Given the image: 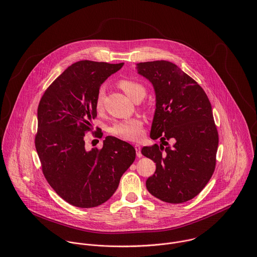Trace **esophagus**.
I'll list each match as a JSON object with an SVG mask.
<instances>
[{
    "instance_id": "obj_1",
    "label": "esophagus",
    "mask_w": 257,
    "mask_h": 257,
    "mask_svg": "<svg viewBox=\"0 0 257 257\" xmlns=\"http://www.w3.org/2000/svg\"><path fill=\"white\" fill-rule=\"evenodd\" d=\"M135 149H136V152H137V156L141 158V157L143 156V154H142V151H141V150H142L141 146H139V145H136V146H135Z\"/></svg>"
}]
</instances>
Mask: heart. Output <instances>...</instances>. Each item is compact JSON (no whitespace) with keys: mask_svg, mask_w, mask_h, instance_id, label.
Wrapping results in <instances>:
<instances>
[{"mask_svg":"<svg viewBox=\"0 0 257 257\" xmlns=\"http://www.w3.org/2000/svg\"><path fill=\"white\" fill-rule=\"evenodd\" d=\"M118 87L132 99L135 100L138 96H144L146 95V88L133 80L123 79L118 82ZM104 90L101 89L98 92L97 98H96V108L98 110H101L103 108V102H104ZM144 122L139 117H133L127 118L123 120L115 121L110 127V134L117 137L122 140L126 141H139L144 136Z\"/></svg>","mask_w":257,"mask_h":257,"instance_id":"b5f03b06","label":"heart"}]
</instances>
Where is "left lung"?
Masks as SVG:
<instances>
[{
	"mask_svg": "<svg viewBox=\"0 0 257 257\" xmlns=\"http://www.w3.org/2000/svg\"><path fill=\"white\" fill-rule=\"evenodd\" d=\"M138 71L152 83L156 95L150 138L167 146L166 141L173 142L172 147L142 149L156 163L147 190L166 203L187 202L204 189L216 168L219 134L211 103L203 88L172 62H141Z\"/></svg>",
	"mask_w": 257,
	"mask_h": 257,
	"instance_id": "left-lung-1",
	"label": "left lung"
}]
</instances>
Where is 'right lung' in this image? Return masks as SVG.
<instances>
[{
  "instance_id": "right-lung-1",
  "label": "right lung",
  "mask_w": 257,
  "mask_h": 257,
  "mask_svg": "<svg viewBox=\"0 0 257 257\" xmlns=\"http://www.w3.org/2000/svg\"><path fill=\"white\" fill-rule=\"evenodd\" d=\"M122 65L73 63L49 85L37 108L35 144L42 173L63 200L78 208L108 201L136 159L133 146L114 137H107L100 149L85 148V134L97 116L100 86Z\"/></svg>"
}]
</instances>
